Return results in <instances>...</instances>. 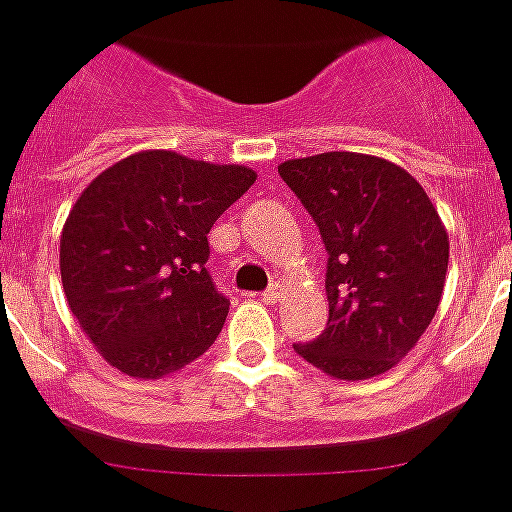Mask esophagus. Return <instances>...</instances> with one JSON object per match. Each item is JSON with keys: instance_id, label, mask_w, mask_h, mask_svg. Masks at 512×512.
<instances>
[{"instance_id": "34e87169", "label": "esophagus", "mask_w": 512, "mask_h": 512, "mask_svg": "<svg viewBox=\"0 0 512 512\" xmlns=\"http://www.w3.org/2000/svg\"><path fill=\"white\" fill-rule=\"evenodd\" d=\"M281 294H284V286L270 284L268 289L263 292V299H265V302H278V299H281Z\"/></svg>"}]
</instances>
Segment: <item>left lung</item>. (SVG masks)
Wrapping results in <instances>:
<instances>
[{
  "mask_svg": "<svg viewBox=\"0 0 512 512\" xmlns=\"http://www.w3.org/2000/svg\"><path fill=\"white\" fill-rule=\"evenodd\" d=\"M326 244L328 323L294 352L323 373L363 381L397 365L434 318L450 239L405 168L360 152L278 165Z\"/></svg>",
  "mask_w": 512,
  "mask_h": 512,
  "instance_id": "obj_1",
  "label": "left lung"
}]
</instances>
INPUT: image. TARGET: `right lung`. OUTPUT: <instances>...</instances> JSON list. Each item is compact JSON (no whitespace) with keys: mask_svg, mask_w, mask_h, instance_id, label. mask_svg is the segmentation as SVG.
I'll list each match as a JSON object with an SVG mask.
<instances>
[{"mask_svg":"<svg viewBox=\"0 0 512 512\" xmlns=\"http://www.w3.org/2000/svg\"><path fill=\"white\" fill-rule=\"evenodd\" d=\"M255 178L244 165L152 149L83 189L62 228V289L112 368L160 378L213 347L228 299L205 268L207 234Z\"/></svg>","mask_w":512,"mask_h":512,"instance_id":"right-lung-1","label":"right lung"}]
</instances>
